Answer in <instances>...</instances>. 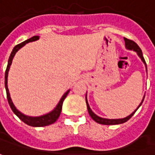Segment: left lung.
<instances>
[{
    "label": "left lung",
    "mask_w": 155,
    "mask_h": 155,
    "mask_svg": "<svg viewBox=\"0 0 155 155\" xmlns=\"http://www.w3.org/2000/svg\"><path fill=\"white\" fill-rule=\"evenodd\" d=\"M124 42H125V47L128 49V50H133L137 53V54L140 56V58L141 59V61H143L144 64H145V67H146V71H147V66H146V62L144 61V58L143 56V53H142V51H141V49L140 48V46L138 45L134 42V41H131V40H129V39L127 38H124ZM143 99H144V96H143V100L141 101V103L140 104V105L138 106L135 110L134 111L133 113L131 114H130L129 116L125 117V118H124V119H114V120H109V119H104V118H101V117H99L98 115L94 114L93 111L91 110V109L90 108V105L88 104V101H87V97L85 96V101H86V104H87V109H88V112H89V114L91 115V117L93 119V120L95 121V122H97L99 124H106V125H111V124H123L124 122H126L128 120H130L131 117L133 116L134 114L136 112V110L140 107V105L142 104L143 101Z\"/></svg>",
    "instance_id": "8db88e82"
}]
</instances>
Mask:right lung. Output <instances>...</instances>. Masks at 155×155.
<instances>
[{
	"label": "right lung",
	"instance_id": "add662e5",
	"mask_svg": "<svg viewBox=\"0 0 155 155\" xmlns=\"http://www.w3.org/2000/svg\"><path fill=\"white\" fill-rule=\"evenodd\" d=\"M40 36L38 35H35L33 36L31 38L28 39L26 41H23L21 42V44L16 45L15 47L13 48L12 50V53H11V55L9 57L8 60V64H7V67H6V70H5V91H6V96H7V101H8V103L10 104V106L12 108V111L15 113V114H16L17 116L19 117L20 120H21L24 123H25L26 124H28L30 126H33V127H43V126H47L49 124H51L54 123L57 119L60 116L61 114V110H62V104H63V101H64L65 97L67 96L68 93L70 92V90L67 91L64 94V95L61 97V101H59V103L56 105V107L54 108V110L52 111H51L50 113L48 114H45L44 115H41V116L38 117H31V116H28V115H25V114H22L21 112L20 111L15 108V106L13 104V102L12 101V98H11V95H10V92H9V89H8V85H7V77H8V72L9 70H10V66L12 63V60L13 58L15 56V53L21 49V47H23L25 44H27L29 42H32V41H35L39 40Z\"/></svg>",
	"mask_w": 155,
	"mask_h": 155
}]
</instances>
